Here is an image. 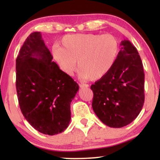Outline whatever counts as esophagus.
<instances>
[{
	"mask_svg": "<svg viewBox=\"0 0 160 160\" xmlns=\"http://www.w3.org/2000/svg\"><path fill=\"white\" fill-rule=\"evenodd\" d=\"M80 88H84V87H88L89 85L86 84H79Z\"/></svg>",
	"mask_w": 160,
	"mask_h": 160,
	"instance_id": "esophagus-1",
	"label": "esophagus"
}]
</instances>
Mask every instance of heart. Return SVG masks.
<instances>
[{
    "mask_svg": "<svg viewBox=\"0 0 160 160\" xmlns=\"http://www.w3.org/2000/svg\"><path fill=\"white\" fill-rule=\"evenodd\" d=\"M119 51L118 40L111 34L66 35L61 47L52 49L54 60L65 74L71 76L76 68L81 79L97 80L111 68Z\"/></svg>",
    "mask_w": 160,
    "mask_h": 160,
    "instance_id": "b5f03b06",
    "label": "heart"
}]
</instances>
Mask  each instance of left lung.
Instances as JSON below:
<instances>
[{
  "mask_svg": "<svg viewBox=\"0 0 160 160\" xmlns=\"http://www.w3.org/2000/svg\"><path fill=\"white\" fill-rule=\"evenodd\" d=\"M111 68L91 86L92 108L102 123L119 128L131 123L144 102V72L137 49L128 40Z\"/></svg>",
  "mask_w": 160,
  "mask_h": 160,
  "instance_id": "1",
  "label": "left lung"
}]
</instances>
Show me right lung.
Returning a JSON list of instances; mask_svg holds the SVG:
<instances>
[{"label": "right lung", "mask_w": 160, "mask_h": 160, "mask_svg": "<svg viewBox=\"0 0 160 160\" xmlns=\"http://www.w3.org/2000/svg\"><path fill=\"white\" fill-rule=\"evenodd\" d=\"M40 32L26 38L16 60V88L19 108L32 128L54 135L71 121V102L78 85L52 60Z\"/></svg>", "instance_id": "right-lung-1"}]
</instances>
